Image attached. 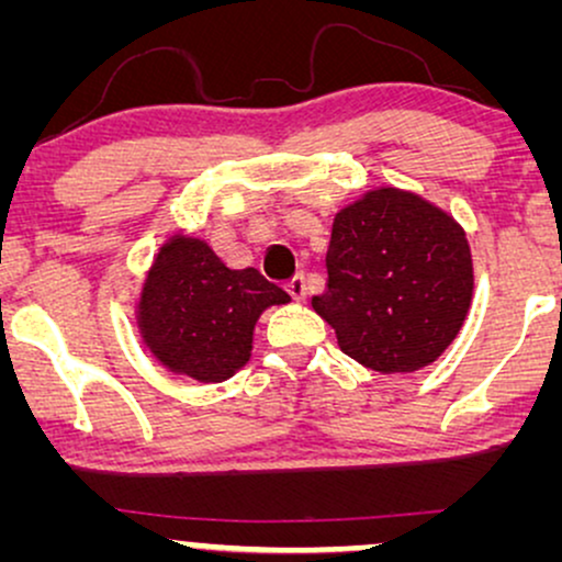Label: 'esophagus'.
<instances>
[{"instance_id": "esophagus-1", "label": "esophagus", "mask_w": 562, "mask_h": 562, "mask_svg": "<svg viewBox=\"0 0 562 562\" xmlns=\"http://www.w3.org/2000/svg\"><path fill=\"white\" fill-rule=\"evenodd\" d=\"M285 290H288L290 299H293V301H303V299H306V280H303L301 274L293 277V280H290L285 285Z\"/></svg>"}]
</instances>
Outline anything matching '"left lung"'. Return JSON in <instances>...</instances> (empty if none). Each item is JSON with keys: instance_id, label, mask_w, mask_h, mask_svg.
Masks as SVG:
<instances>
[{"instance_id": "left-lung-1", "label": "left lung", "mask_w": 562, "mask_h": 562, "mask_svg": "<svg viewBox=\"0 0 562 562\" xmlns=\"http://www.w3.org/2000/svg\"><path fill=\"white\" fill-rule=\"evenodd\" d=\"M327 288L312 306L340 351L370 370L415 372L460 333L473 299L465 232L415 192L380 187L335 214Z\"/></svg>"}]
</instances>
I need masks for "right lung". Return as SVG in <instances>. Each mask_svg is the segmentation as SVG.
<instances>
[{"label":"right lung","mask_w":562,"mask_h":562,"mask_svg":"<svg viewBox=\"0 0 562 562\" xmlns=\"http://www.w3.org/2000/svg\"><path fill=\"white\" fill-rule=\"evenodd\" d=\"M288 301L259 269H229L209 243L177 235L147 272L137 322L160 364L200 383H222L250 359L263 308Z\"/></svg>","instance_id":"1"}]
</instances>
